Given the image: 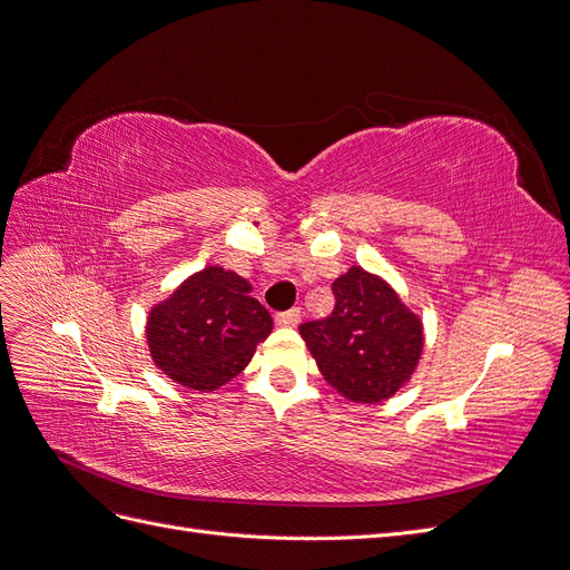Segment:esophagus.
Wrapping results in <instances>:
<instances>
[{"mask_svg": "<svg viewBox=\"0 0 570 570\" xmlns=\"http://www.w3.org/2000/svg\"><path fill=\"white\" fill-rule=\"evenodd\" d=\"M299 321H302V308H289V312L275 316V323L281 327H297Z\"/></svg>", "mask_w": 570, "mask_h": 570, "instance_id": "obj_1", "label": "esophagus"}]
</instances>
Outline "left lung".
<instances>
[{"label": "left lung", "mask_w": 570, "mask_h": 570, "mask_svg": "<svg viewBox=\"0 0 570 570\" xmlns=\"http://www.w3.org/2000/svg\"><path fill=\"white\" fill-rule=\"evenodd\" d=\"M333 292V314L299 325L306 350L316 358L325 383L344 400L385 402L421 364L423 318L385 278L361 266L342 273Z\"/></svg>", "instance_id": "1"}]
</instances>
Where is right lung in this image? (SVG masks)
Returning <instances> with one entry per match:
<instances>
[{
  "label": "right lung",
  "instance_id": "1",
  "mask_svg": "<svg viewBox=\"0 0 570 570\" xmlns=\"http://www.w3.org/2000/svg\"><path fill=\"white\" fill-rule=\"evenodd\" d=\"M273 318L252 285L223 266H206L149 308V356L170 381L199 392L226 385L249 364Z\"/></svg>",
  "mask_w": 570,
  "mask_h": 570
}]
</instances>
